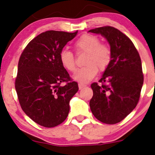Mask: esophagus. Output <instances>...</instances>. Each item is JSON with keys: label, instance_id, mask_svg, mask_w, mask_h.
<instances>
[{"label": "esophagus", "instance_id": "obj_1", "mask_svg": "<svg viewBox=\"0 0 155 155\" xmlns=\"http://www.w3.org/2000/svg\"><path fill=\"white\" fill-rule=\"evenodd\" d=\"M86 87V85H85V84H82V83H80V82H79V88L80 89H82L83 88V87Z\"/></svg>", "mask_w": 155, "mask_h": 155}]
</instances>
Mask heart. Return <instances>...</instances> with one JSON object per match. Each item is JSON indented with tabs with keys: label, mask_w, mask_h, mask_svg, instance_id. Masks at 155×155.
<instances>
[{
	"label": "heart",
	"mask_w": 155,
	"mask_h": 155,
	"mask_svg": "<svg viewBox=\"0 0 155 155\" xmlns=\"http://www.w3.org/2000/svg\"><path fill=\"white\" fill-rule=\"evenodd\" d=\"M78 51H85V64L86 65L76 70L73 78L80 83H87L97 74L98 68L103 71L107 68L111 61V50L107 45L101 43L99 38L92 34L81 36L75 43ZM59 59L62 66L69 71L76 68V61L73 53L67 48L61 51Z\"/></svg>",
	"instance_id": "1"
}]
</instances>
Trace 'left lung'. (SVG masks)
<instances>
[{
  "label": "left lung",
  "instance_id": "obj_1",
  "mask_svg": "<svg viewBox=\"0 0 155 155\" xmlns=\"http://www.w3.org/2000/svg\"><path fill=\"white\" fill-rule=\"evenodd\" d=\"M110 46L111 61L99 82L92 83L89 105L97 119L114 124L126 118L138 104L143 74L140 54L134 43L119 30L110 26L91 29Z\"/></svg>",
  "mask_w": 155,
  "mask_h": 155
}]
</instances>
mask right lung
I'll use <instances>...</instances> for the list:
<instances>
[{"label":"right lung","instance_id":"obj_1","mask_svg":"<svg viewBox=\"0 0 155 155\" xmlns=\"http://www.w3.org/2000/svg\"><path fill=\"white\" fill-rule=\"evenodd\" d=\"M77 33H42L28 44L18 61L15 86L19 104L30 118L45 127L66 119L70 100L79 90L59 59L61 51ZM64 81L66 85H61Z\"/></svg>","mask_w":155,"mask_h":155}]
</instances>
